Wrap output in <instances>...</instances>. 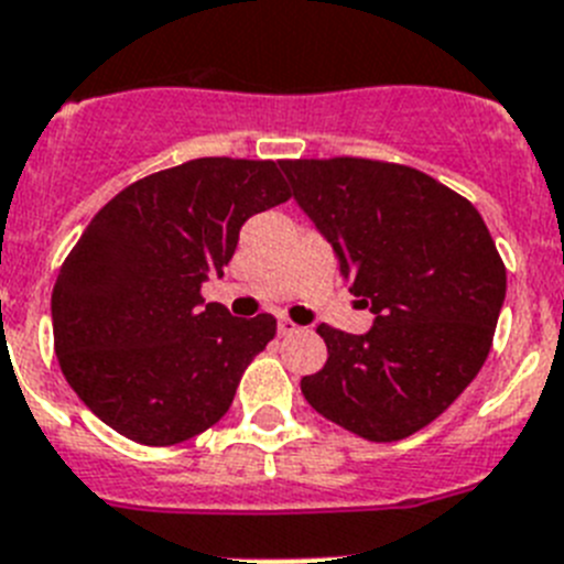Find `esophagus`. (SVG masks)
Wrapping results in <instances>:
<instances>
[{
  "instance_id": "34e87169",
  "label": "esophagus",
  "mask_w": 564,
  "mask_h": 564,
  "mask_svg": "<svg viewBox=\"0 0 564 564\" xmlns=\"http://www.w3.org/2000/svg\"><path fill=\"white\" fill-rule=\"evenodd\" d=\"M297 332H301V326H295V323L289 321V317H281V321H278V335L281 337L297 335Z\"/></svg>"
}]
</instances>
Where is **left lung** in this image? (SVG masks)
Here are the masks:
<instances>
[{
  "mask_svg": "<svg viewBox=\"0 0 564 564\" xmlns=\"http://www.w3.org/2000/svg\"><path fill=\"white\" fill-rule=\"evenodd\" d=\"M292 195L332 243L366 335L317 326L326 366L303 377L312 409L371 443L411 437L471 383L491 351L506 263L482 215L414 166L281 161Z\"/></svg>",
  "mask_w": 564,
  "mask_h": 564,
  "instance_id": "obj_1",
  "label": "left lung"
}]
</instances>
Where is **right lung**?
Segmentation results:
<instances>
[{
    "mask_svg": "<svg viewBox=\"0 0 564 564\" xmlns=\"http://www.w3.org/2000/svg\"><path fill=\"white\" fill-rule=\"evenodd\" d=\"M289 198L275 161L195 159L96 213L58 269L51 312L62 375L101 423L175 445L227 414L278 323L232 317L200 286L224 275L243 221Z\"/></svg>",
    "mask_w": 564,
    "mask_h": 564,
    "instance_id": "obj_1",
    "label": "right lung"
}]
</instances>
